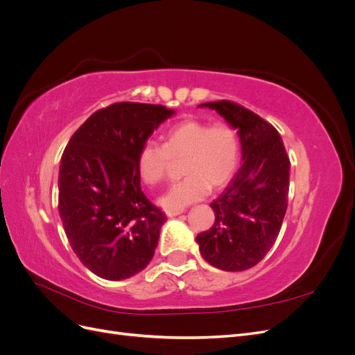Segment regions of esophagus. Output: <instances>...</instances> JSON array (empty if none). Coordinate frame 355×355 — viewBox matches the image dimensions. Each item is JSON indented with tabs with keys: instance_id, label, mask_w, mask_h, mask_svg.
Wrapping results in <instances>:
<instances>
[{
	"instance_id": "obj_1",
	"label": "esophagus",
	"mask_w": 355,
	"mask_h": 355,
	"mask_svg": "<svg viewBox=\"0 0 355 355\" xmlns=\"http://www.w3.org/2000/svg\"><path fill=\"white\" fill-rule=\"evenodd\" d=\"M184 213V209H167L166 210V214L168 218H173V216H178V214Z\"/></svg>"
}]
</instances>
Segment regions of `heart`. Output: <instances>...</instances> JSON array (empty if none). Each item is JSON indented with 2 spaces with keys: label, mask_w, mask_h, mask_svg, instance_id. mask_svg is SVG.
Here are the masks:
<instances>
[{
  "label": "heart",
  "mask_w": 355,
  "mask_h": 355,
  "mask_svg": "<svg viewBox=\"0 0 355 355\" xmlns=\"http://www.w3.org/2000/svg\"><path fill=\"white\" fill-rule=\"evenodd\" d=\"M184 179L159 198L166 209H184L202 200L210 187L220 189L230 184L240 164V137L228 123L209 124L187 120L166 135L164 144L145 142L137 153L139 176L146 185L166 180L173 161H182Z\"/></svg>",
  "instance_id": "1"
}]
</instances>
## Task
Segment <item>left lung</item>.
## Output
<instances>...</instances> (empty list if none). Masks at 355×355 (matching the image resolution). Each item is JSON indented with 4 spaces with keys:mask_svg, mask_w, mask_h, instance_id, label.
<instances>
[{
    "mask_svg": "<svg viewBox=\"0 0 355 355\" xmlns=\"http://www.w3.org/2000/svg\"><path fill=\"white\" fill-rule=\"evenodd\" d=\"M239 130L243 164L210 206L214 222L197 235L200 253L223 271L259 263L274 245L287 210L290 159L277 128L244 106L206 102Z\"/></svg>",
    "mask_w": 355,
    "mask_h": 355,
    "instance_id": "left-lung-1",
    "label": "left lung"
}]
</instances>
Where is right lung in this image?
Returning a JSON list of instances; mask_svg holds the SVG:
<instances>
[{"instance_id": "right-lung-1", "label": "right lung", "mask_w": 355, "mask_h": 355, "mask_svg": "<svg viewBox=\"0 0 355 355\" xmlns=\"http://www.w3.org/2000/svg\"><path fill=\"white\" fill-rule=\"evenodd\" d=\"M173 114L163 105L112 103L90 115L63 151V230L83 265L105 280L132 277L154 257L167 219L142 192L136 158Z\"/></svg>"}]
</instances>
